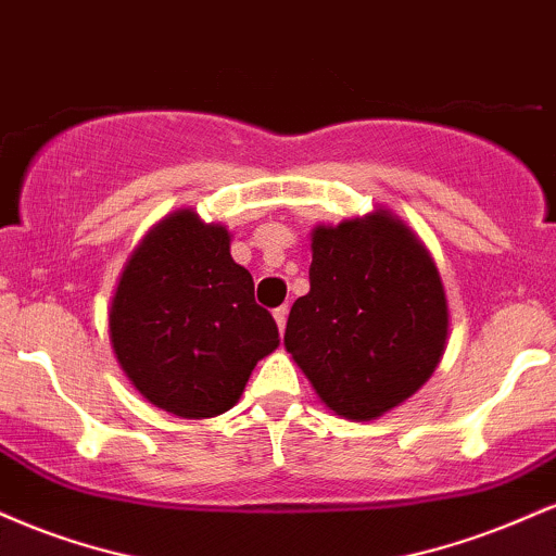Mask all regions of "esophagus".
I'll list each match as a JSON object with an SVG mask.
<instances>
[{"mask_svg": "<svg viewBox=\"0 0 556 556\" xmlns=\"http://www.w3.org/2000/svg\"><path fill=\"white\" fill-rule=\"evenodd\" d=\"M287 314H290V308H287V305H279V308H274V321H277L279 331H285V327H287Z\"/></svg>", "mask_w": 556, "mask_h": 556, "instance_id": "1", "label": "esophagus"}]
</instances>
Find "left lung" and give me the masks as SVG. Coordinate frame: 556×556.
Returning a JSON list of instances; mask_svg holds the SVG:
<instances>
[{"label":"left lung","mask_w":556,"mask_h":556,"mask_svg":"<svg viewBox=\"0 0 556 556\" xmlns=\"http://www.w3.org/2000/svg\"><path fill=\"white\" fill-rule=\"evenodd\" d=\"M446 337L442 274L397 214L311 229V290L292 303L285 350L334 416L374 420L413 397Z\"/></svg>","instance_id":"obj_1"}]
</instances>
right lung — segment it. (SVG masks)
<instances>
[{"mask_svg": "<svg viewBox=\"0 0 556 556\" xmlns=\"http://www.w3.org/2000/svg\"><path fill=\"white\" fill-rule=\"evenodd\" d=\"M232 235L193 208L159 219L127 258L110 303L119 368L151 405L177 418L227 413L261 358L279 348L253 277L229 256Z\"/></svg>", "mask_w": 556, "mask_h": 556, "instance_id": "right-lung-1", "label": "right lung"}]
</instances>
